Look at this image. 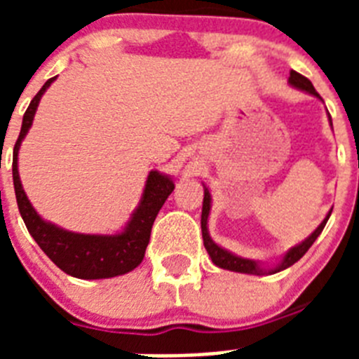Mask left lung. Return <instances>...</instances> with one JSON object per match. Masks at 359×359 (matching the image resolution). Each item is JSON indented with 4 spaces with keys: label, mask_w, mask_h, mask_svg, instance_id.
I'll use <instances>...</instances> for the list:
<instances>
[{
    "label": "left lung",
    "mask_w": 359,
    "mask_h": 359,
    "mask_svg": "<svg viewBox=\"0 0 359 359\" xmlns=\"http://www.w3.org/2000/svg\"><path fill=\"white\" fill-rule=\"evenodd\" d=\"M287 82H290L293 88H297V90H302V91H306V93L315 95V97L320 98V95L316 93L315 86L311 84L309 79L304 77V75H300V73L293 72V69L290 72V81ZM329 118H331V116H329ZM331 126H332V122H331ZM210 203H212L210 192H208V189L205 187V198H203V212H201V231H203V244H205V248H207L212 262H214L215 266H219V268L230 269V271H239V273H248V275H273V273H278V271H282V269H286V268H290V266H293L297 261H300V259L306 255L307 250L313 246V243L316 241V237L322 233L323 226H325L329 215H331V212H332V210H329V214L325 215V219H323L322 223H320V226L316 228V230L313 231V233H311L306 241H302L300 244H297V246H293L291 250H287L286 255L282 257V261L278 262L275 268L266 269V268H262V266L259 264L257 261H252V259H243V257L233 255V253H230L228 250L221 248L219 244H215L214 241H212L210 233H208V226H207L208 214H210Z\"/></svg>",
    "instance_id": "8db88e82"
}]
</instances>
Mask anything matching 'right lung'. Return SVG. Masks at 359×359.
<instances>
[{"mask_svg": "<svg viewBox=\"0 0 359 359\" xmlns=\"http://www.w3.org/2000/svg\"><path fill=\"white\" fill-rule=\"evenodd\" d=\"M55 77L48 79L39 90V93L32 98L30 106L25 111L21 133L14 145V161H12V177H14L15 199H18L19 214L23 217L30 236L34 237L39 248L52 259L55 266L77 278H111L116 275L129 273L144 261L145 248L151 237V228L158 212L163 207L165 199L174 190V182L170 176L151 170L145 182L144 194L140 205L133 212L128 226L115 236H91V233H75L65 228H59L52 223H46L32 207L25 194L18 170V152L21 142L32 128L34 115H36L39 100L48 86Z\"/></svg>", "mask_w": 359, "mask_h": 359, "instance_id": "1", "label": "right lung"}]
</instances>
